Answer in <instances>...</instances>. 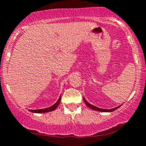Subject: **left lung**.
<instances>
[{"label": "left lung", "instance_id": "8db88e82", "mask_svg": "<svg viewBox=\"0 0 146 146\" xmlns=\"http://www.w3.org/2000/svg\"><path fill=\"white\" fill-rule=\"evenodd\" d=\"M84 102L86 103V106H88L89 108H90L91 109H92V110H94V111H102V112H111V111H115V110H116V109L119 108L120 106H118V107L115 108H113V109H103V108H99L98 107H95V106H92V105L89 104V102H87V101L84 98Z\"/></svg>", "mask_w": 146, "mask_h": 146}]
</instances>
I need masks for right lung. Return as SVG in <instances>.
Returning <instances> with one entry per match:
<instances>
[{"instance_id": "add662e5", "label": "right lung", "mask_w": 146, "mask_h": 146, "mask_svg": "<svg viewBox=\"0 0 146 146\" xmlns=\"http://www.w3.org/2000/svg\"><path fill=\"white\" fill-rule=\"evenodd\" d=\"M60 100H61V97H60L59 100H57V102L55 103L54 106H51L49 108H44V109H39V110H29V111H31V112L33 113H47V112H50V111H54L55 109L57 108V106H59L60 102Z\"/></svg>"}]
</instances>
